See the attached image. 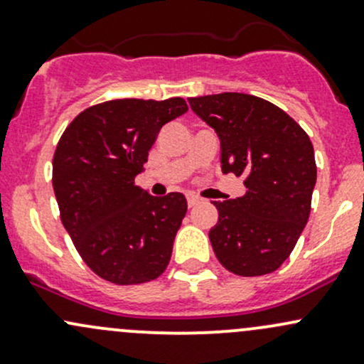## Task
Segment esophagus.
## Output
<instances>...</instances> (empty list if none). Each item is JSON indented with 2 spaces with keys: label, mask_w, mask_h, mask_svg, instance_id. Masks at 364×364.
<instances>
[{
  "label": "esophagus",
  "mask_w": 364,
  "mask_h": 364,
  "mask_svg": "<svg viewBox=\"0 0 364 364\" xmlns=\"http://www.w3.org/2000/svg\"><path fill=\"white\" fill-rule=\"evenodd\" d=\"M186 204H188V208H196L197 204H200V199L196 196H188L186 197Z\"/></svg>",
  "instance_id": "34e87169"
}]
</instances>
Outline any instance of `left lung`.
Wrapping results in <instances>:
<instances>
[{
  "label": "left lung",
  "instance_id": "8db88e82",
  "mask_svg": "<svg viewBox=\"0 0 364 364\" xmlns=\"http://www.w3.org/2000/svg\"><path fill=\"white\" fill-rule=\"evenodd\" d=\"M188 102L218 134L222 171L245 176L247 186L243 197L215 203L213 252L237 277L273 273L294 250L310 216L317 181L310 137L287 112L253 95H205Z\"/></svg>",
  "mask_w": 364,
  "mask_h": 364
}]
</instances>
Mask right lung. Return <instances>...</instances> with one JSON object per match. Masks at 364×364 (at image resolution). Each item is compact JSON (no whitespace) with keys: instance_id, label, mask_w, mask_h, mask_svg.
I'll return each mask as SVG.
<instances>
[{"instance_id":"add662e5","label":"right lung","mask_w":364,"mask_h":364,"mask_svg":"<svg viewBox=\"0 0 364 364\" xmlns=\"http://www.w3.org/2000/svg\"><path fill=\"white\" fill-rule=\"evenodd\" d=\"M188 111L183 98H121L87 107L65 128L53 159L60 218L95 274L146 284L168 266L186 215L183 193L153 197L135 185L160 128Z\"/></svg>"}]
</instances>
